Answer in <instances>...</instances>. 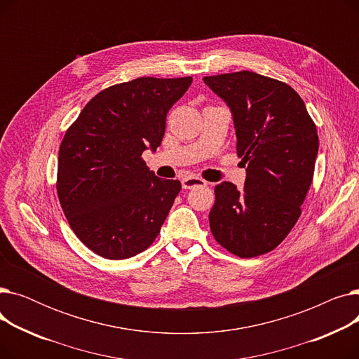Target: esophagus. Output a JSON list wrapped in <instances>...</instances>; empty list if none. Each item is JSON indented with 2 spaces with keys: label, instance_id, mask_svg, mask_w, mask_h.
Instances as JSON below:
<instances>
[{
  "label": "esophagus",
  "instance_id": "obj_1",
  "mask_svg": "<svg viewBox=\"0 0 359 359\" xmlns=\"http://www.w3.org/2000/svg\"><path fill=\"white\" fill-rule=\"evenodd\" d=\"M199 186H206V182L195 176H186L182 179L183 189H194V187H199Z\"/></svg>",
  "mask_w": 359,
  "mask_h": 359
}]
</instances>
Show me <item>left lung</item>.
Returning a JSON list of instances; mask_svg holds the SVG:
<instances>
[{"label":"left lung","mask_w":359,"mask_h":359,"mask_svg":"<svg viewBox=\"0 0 359 359\" xmlns=\"http://www.w3.org/2000/svg\"><path fill=\"white\" fill-rule=\"evenodd\" d=\"M231 110L237 154L246 168L241 191L215 186L210 225L240 257L273 250L292 230L311 186L318 137L304 102L288 84L252 71L203 77Z\"/></svg>","instance_id":"left-lung-1"}]
</instances>
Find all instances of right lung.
Here are the masks:
<instances>
[{
  "label": "right lung",
  "mask_w": 359,
  "mask_h": 359,
  "mask_svg": "<svg viewBox=\"0 0 359 359\" xmlns=\"http://www.w3.org/2000/svg\"><path fill=\"white\" fill-rule=\"evenodd\" d=\"M192 77H141L96 94L61 142L56 191L64 214L86 246L121 260L153 244L179 180L160 179L141 158L160 147L165 116Z\"/></svg>",
  "instance_id": "obj_1"
}]
</instances>
